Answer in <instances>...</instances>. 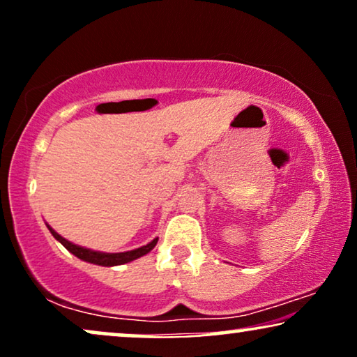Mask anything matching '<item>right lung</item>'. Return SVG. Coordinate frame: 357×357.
I'll return each mask as SVG.
<instances>
[{
	"label": "right lung",
	"mask_w": 357,
	"mask_h": 357,
	"mask_svg": "<svg viewBox=\"0 0 357 357\" xmlns=\"http://www.w3.org/2000/svg\"><path fill=\"white\" fill-rule=\"evenodd\" d=\"M48 231L52 232V236L56 238L58 242L61 243L63 247L66 248L68 252H71L73 255L81 258L82 261H87V263H94V265H100V266H116V265H123V263H128V261H133L136 258L146 255V253H149L153 248L155 247V243H158V238H154V241H151L148 245H143L139 248H135V250H130V252H121V253H102V252H96V250H89V248H84V247H79V245H75V243L68 242L66 238H63L60 234H56L55 231L50 226H47Z\"/></svg>",
	"instance_id": "add662e5"
}]
</instances>
